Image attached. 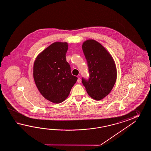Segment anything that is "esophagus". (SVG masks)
Instances as JSON below:
<instances>
[{
	"mask_svg": "<svg viewBox=\"0 0 151 151\" xmlns=\"http://www.w3.org/2000/svg\"><path fill=\"white\" fill-rule=\"evenodd\" d=\"M77 83H81V79H80V78H78Z\"/></svg>",
	"mask_w": 151,
	"mask_h": 151,
	"instance_id": "obj_1",
	"label": "esophagus"
}]
</instances>
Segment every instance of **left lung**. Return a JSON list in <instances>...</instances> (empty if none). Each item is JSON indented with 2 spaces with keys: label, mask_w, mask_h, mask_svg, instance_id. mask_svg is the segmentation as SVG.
I'll return each mask as SVG.
<instances>
[{
  "label": "left lung",
  "mask_w": 151,
  "mask_h": 151,
  "mask_svg": "<svg viewBox=\"0 0 151 151\" xmlns=\"http://www.w3.org/2000/svg\"><path fill=\"white\" fill-rule=\"evenodd\" d=\"M86 59L89 78L82 83L93 99L100 100L112 90L116 79V64L112 56L98 42L90 39L82 46Z\"/></svg>",
  "instance_id": "8db88e82"
}]
</instances>
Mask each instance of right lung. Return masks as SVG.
<instances>
[{
    "label": "right lung",
    "instance_id": "add662e5",
    "mask_svg": "<svg viewBox=\"0 0 151 151\" xmlns=\"http://www.w3.org/2000/svg\"><path fill=\"white\" fill-rule=\"evenodd\" d=\"M68 50L67 42H54L37 56L34 63L36 86L45 99L55 104L68 98L78 79L66 60Z\"/></svg>",
    "mask_w": 151,
    "mask_h": 151
}]
</instances>
